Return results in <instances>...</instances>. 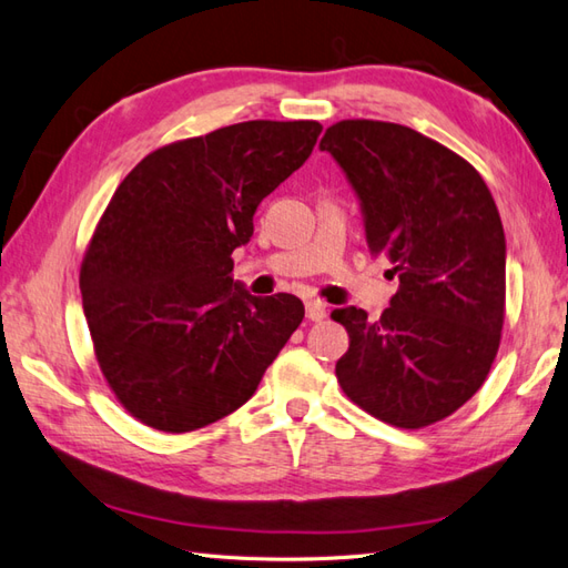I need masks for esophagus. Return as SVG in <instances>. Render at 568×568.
<instances>
[{"label": "esophagus", "mask_w": 568, "mask_h": 568, "mask_svg": "<svg viewBox=\"0 0 568 568\" xmlns=\"http://www.w3.org/2000/svg\"><path fill=\"white\" fill-rule=\"evenodd\" d=\"M325 316H327V308H325L323 301H318V298L306 301V318L308 321H323Z\"/></svg>", "instance_id": "1"}]
</instances>
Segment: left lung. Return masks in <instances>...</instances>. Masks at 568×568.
Here are the masks:
<instances>
[{"label":"left lung","instance_id":"1","mask_svg":"<svg viewBox=\"0 0 568 568\" xmlns=\"http://www.w3.org/2000/svg\"><path fill=\"white\" fill-rule=\"evenodd\" d=\"M331 153L359 199L372 255L396 264L398 292L379 321L347 306L337 382L388 425H433L486 382L506 313V233L469 162L433 138L386 121H339Z\"/></svg>","mask_w":568,"mask_h":568}]
</instances>
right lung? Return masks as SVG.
<instances>
[{"label":"right lung","instance_id":"1","mask_svg":"<svg viewBox=\"0 0 568 568\" xmlns=\"http://www.w3.org/2000/svg\"><path fill=\"white\" fill-rule=\"evenodd\" d=\"M318 121H245L129 172L80 270L94 355L133 418L189 433L237 410L304 321L292 294L233 282L260 201L308 160Z\"/></svg>","mask_w":568,"mask_h":568}]
</instances>
